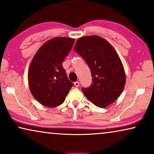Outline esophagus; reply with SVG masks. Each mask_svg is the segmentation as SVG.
<instances>
[{
	"instance_id": "1",
	"label": "esophagus",
	"mask_w": 154,
	"mask_h": 154,
	"mask_svg": "<svg viewBox=\"0 0 154 154\" xmlns=\"http://www.w3.org/2000/svg\"><path fill=\"white\" fill-rule=\"evenodd\" d=\"M74 84H75V86H76V87H78V86H79V82L77 81V82H75Z\"/></svg>"
}]
</instances>
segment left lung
<instances>
[{
	"label": "left lung",
	"instance_id": "1",
	"mask_svg": "<svg viewBox=\"0 0 154 154\" xmlns=\"http://www.w3.org/2000/svg\"><path fill=\"white\" fill-rule=\"evenodd\" d=\"M75 51L89 67L92 84L82 88L84 96L98 107H106L117 99L125 84V74L119 56L113 47L98 35L77 40Z\"/></svg>",
	"mask_w": 154,
	"mask_h": 154
}]
</instances>
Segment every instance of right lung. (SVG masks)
Here are the masks:
<instances>
[{
  "mask_svg": "<svg viewBox=\"0 0 154 154\" xmlns=\"http://www.w3.org/2000/svg\"><path fill=\"white\" fill-rule=\"evenodd\" d=\"M74 42L69 38L51 39L38 49L32 60L28 72L29 88L42 105L54 107L61 105L73 86L62 63Z\"/></svg>",
  "mask_w": 154,
  "mask_h": 154,
  "instance_id": "right-lung-1",
  "label": "right lung"
}]
</instances>
